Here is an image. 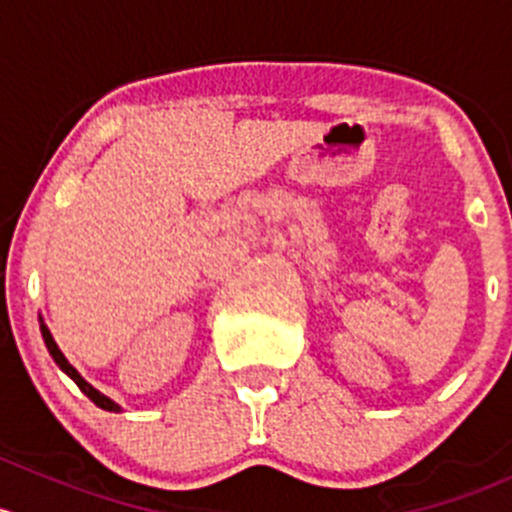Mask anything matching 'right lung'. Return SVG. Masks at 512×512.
I'll return each instance as SVG.
<instances>
[{
  "label": "right lung",
  "instance_id": "add662e5",
  "mask_svg": "<svg viewBox=\"0 0 512 512\" xmlns=\"http://www.w3.org/2000/svg\"><path fill=\"white\" fill-rule=\"evenodd\" d=\"M41 337H44V344H46V349H49V354L54 356V361H56V364H59V369H61V371H66V374H69L71 379L76 381V386H79V389L84 391V394L89 396V399L94 401L96 406H101V409H106V411H118V404H113V401L108 399V396H103L101 391H96L94 386L89 384V381H84V379H81V374H79V371H76L74 366H71L69 361H66V356L59 352V347H56L54 337H51V332H49V329H46V324H41Z\"/></svg>",
  "mask_w": 512,
  "mask_h": 512
}]
</instances>
